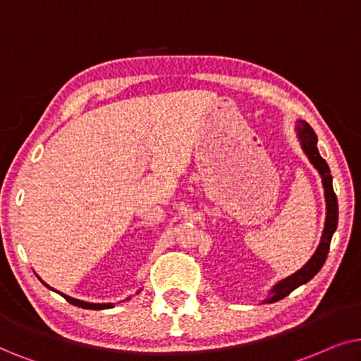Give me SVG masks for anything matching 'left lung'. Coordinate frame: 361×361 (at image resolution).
<instances>
[{"label":"left lung","mask_w":361,"mask_h":361,"mask_svg":"<svg viewBox=\"0 0 361 361\" xmlns=\"http://www.w3.org/2000/svg\"><path fill=\"white\" fill-rule=\"evenodd\" d=\"M295 132H297V138H299L302 152L305 153V157L309 158V161L314 165V168L319 171V175L322 178V186H324V196H325V209H326L325 224H324V231H322L319 246H317L315 252L312 254L309 261H307L299 271H295L294 274H290V276H287L286 279H281V281L276 282V284L269 289L266 299L261 300V304H272V302L284 299V297L289 295L292 290H295L297 287L307 284V282H309L310 279L320 271L326 259V254H329L331 236H334V233L337 231V224H338V201H337V196L334 193V186H331L330 168L326 165L324 158L320 157L319 148H317L315 132L312 130V127L305 122V120H297Z\"/></svg>","instance_id":"left-lung-1"}]
</instances>
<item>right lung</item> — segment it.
Listing matches in <instances>:
<instances>
[{"label": "right lung", "instance_id": "obj_1", "mask_svg": "<svg viewBox=\"0 0 361 361\" xmlns=\"http://www.w3.org/2000/svg\"><path fill=\"white\" fill-rule=\"evenodd\" d=\"M42 282V281H41ZM42 284L44 286H47L46 282H42ZM49 287V286H47ZM51 290H54L52 289V287H49ZM142 290V289H140ZM140 290H137V294H140ZM54 292H57V290H54ZM61 294V292H59ZM62 297H64V299L69 302V304H72V305H75V307H80V309H89V310H105V309H112V307L115 305V304H112V302H105V304H92V302H85V300H79V299H74V297H69V295H66V294H61ZM132 299V295L128 297V299H125V300H130Z\"/></svg>", "mask_w": 361, "mask_h": 361}]
</instances>
